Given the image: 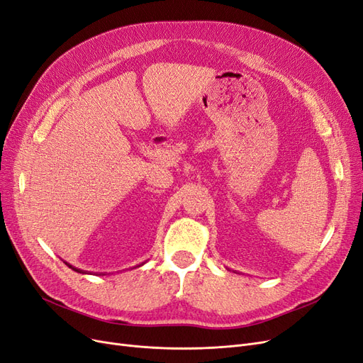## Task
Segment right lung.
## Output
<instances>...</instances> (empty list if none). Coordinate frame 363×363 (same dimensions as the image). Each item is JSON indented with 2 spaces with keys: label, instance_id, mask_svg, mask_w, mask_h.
Wrapping results in <instances>:
<instances>
[{
  "label": "right lung",
  "instance_id": "add662e5",
  "mask_svg": "<svg viewBox=\"0 0 363 363\" xmlns=\"http://www.w3.org/2000/svg\"><path fill=\"white\" fill-rule=\"evenodd\" d=\"M66 264H67V262H66ZM67 266H69V267H70L72 270H74V272H79V273H81V270H79V269H77V267H73V266H70V264H67Z\"/></svg>",
  "mask_w": 363,
  "mask_h": 363
}]
</instances>
